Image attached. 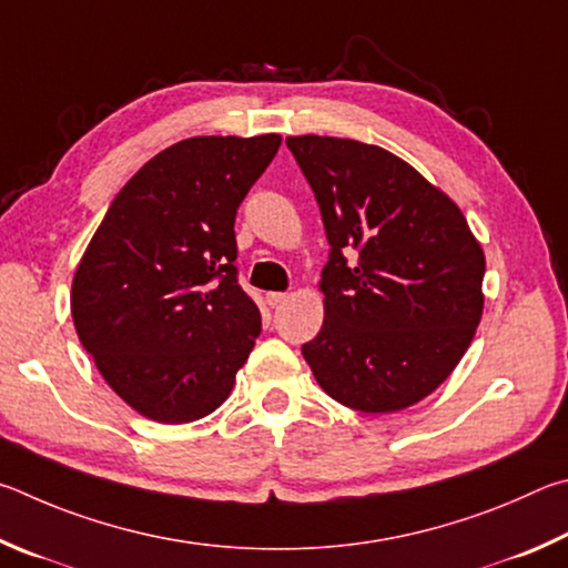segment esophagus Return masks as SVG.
I'll return each instance as SVG.
<instances>
[{
    "label": "esophagus",
    "instance_id": "34e87169",
    "mask_svg": "<svg viewBox=\"0 0 568 568\" xmlns=\"http://www.w3.org/2000/svg\"><path fill=\"white\" fill-rule=\"evenodd\" d=\"M286 300H290V296L282 294V292H268L266 294V304L272 306V310H276V306H282Z\"/></svg>",
    "mask_w": 568,
    "mask_h": 568
}]
</instances>
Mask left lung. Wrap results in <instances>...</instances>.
<instances>
[{
  "mask_svg": "<svg viewBox=\"0 0 568 568\" xmlns=\"http://www.w3.org/2000/svg\"><path fill=\"white\" fill-rule=\"evenodd\" d=\"M329 239L324 324L302 346L322 389L366 414L422 402L469 349L484 312V248L462 209L386 149L286 136Z\"/></svg>",
  "mask_w": 568,
  "mask_h": 568,
  "instance_id": "left-lung-1",
  "label": "left lung"
}]
</instances>
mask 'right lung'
<instances>
[{
    "instance_id": "1",
    "label": "right lung",
    "mask_w": 568,
    "mask_h": 568,
    "mask_svg": "<svg viewBox=\"0 0 568 568\" xmlns=\"http://www.w3.org/2000/svg\"><path fill=\"white\" fill-rule=\"evenodd\" d=\"M282 136H192L122 186L72 282L79 342L119 399L189 424L232 394L262 332L236 282V209Z\"/></svg>"
}]
</instances>
